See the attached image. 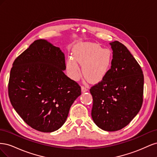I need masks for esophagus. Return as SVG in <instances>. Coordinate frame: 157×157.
Wrapping results in <instances>:
<instances>
[{
  "label": "esophagus",
  "mask_w": 157,
  "mask_h": 157,
  "mask_svg": "<svg viewBox=\"0 0 157 157\" xmlns=\"http://www.w3.org/2000/svg\"><path fill=\"white\" fill-rule=\"evenodd\" d=\"M81 89H82V92H86L88 91V88L86 86H82Z\"/></svg>",
  "instance_id": "1"
}]
</instances>
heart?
<instances>
[{
  "mask_svg": "<svg viewBox=\"0 0 157 157\" xmlns=\"http://www.w3.org/2000/svg\"><path fill=\"white\" fill-rule=\"evenodd\" d=\"M112 56L108 49H102L94 44H87L77 47L73 57L69 58L67 68L71 78L77 80L80 76V63L82 65V73L90 82L101 80L110 68Z\"/></svg>",
  "mask_w": 157,
  "mask_h": 157,
  "instance_id": "heart-1",
  "label": "heart"
}]
</instances>
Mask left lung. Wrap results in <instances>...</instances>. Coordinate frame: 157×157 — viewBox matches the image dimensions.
I'll return each instance as SVG.
<instances>
[{
    "mask_svg": "<svg viewBox=\"0 0 157 157\" xmlns=\"http://www.w3.org/2000/svg\"><path fill=\"white\" fill-rule=\"evenodd\" d=\"M110 45L111 69L90 92L94 123L103 130L114 132L127 126L139 113L143 103L144 77L140 65L124 44L114 41Z\"/></svg>",
    "mask_w": 157,
    "mask_h": 157,
    "instance_id": "left-lung-1",
    "label": "left lung"
}]
</instances>
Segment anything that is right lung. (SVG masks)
Masks as SVG:
<instances>
[{"label": "right lung", "instance_id": "right-lung-1", "mask_svg": "<svg viewBox=\"0 0 157 157\" xmlns=\"http://www.w3.org/2000/svg\"><path fill=\"white\" fill-rule=\"evenodd\" d=\"M8 82L13 109L33 129L58 130L81 88L63 73L65 55L44 39L34 41L14 60Z\"/></svg>", "mask_w": 157, "mask_h": 157}]
</instances>
